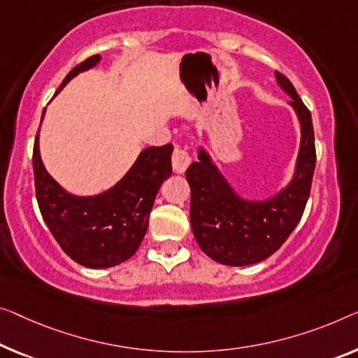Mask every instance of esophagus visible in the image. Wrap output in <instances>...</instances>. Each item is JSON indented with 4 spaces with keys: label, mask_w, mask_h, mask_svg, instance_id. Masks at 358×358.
<instances>
[{
    "label": "esophagus",
    "mask_w": 358,
    "mask_h": 358,
    "mask_svg": "<svg viewBox=\"0 0 358 358\" xmlns=\"http://www.w3.org/2000/svg\"><path fill=\"white\" fill-rule=\"evenodd\" d=\"M191 156L185 148H177L172 156V167L175 173H185V170L189 167Z\"/></svg>",
    "instance_id": "34e87169"
}]
</instances>
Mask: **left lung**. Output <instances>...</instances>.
Listing matches in <instances>:
<instances>
[{
	"label": "left lung",
	"mask_w": 358,
	"mask_h": 358,
	"mask_svg": "<svg viewBox=\"0 0 358 358\" xmlns=\"http://www.w3.org/2000/svg\"><path fill=\"white\" fill-rule=\"evenodd\" d=\"M280 88L289 96L301 124V145L292 178L266 199H246L234 191L204 148L186 170L191 188V228L202 252L218 264L244 266L262 262L281 248L297 227L315 170V138L312 115L296 88L275 72Z\"/></svg>",
	"instance_id": "1"
}]
</instances>
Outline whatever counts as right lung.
I'll list each match as a JSON object with an SVG mask.
<instances>
[{
  "label": "right lung",
  "instance_id": "add662e5",
  "mask_svg": "<svg viewBox=\"0 0 358 358\" xmlns=\"http://www.w3.org/2000/svg\"><path fill=\"white\" fill-rule=\"evenodd\" d=\"M99 61L101 56H92L73 67L57 93ZM43 117L45 110L41 120ZM38 140L40 130L34 146L36 201L43 220L64 252L88 268H109L130 259L145 238L159 188L172 173L173 146L146 148L112 188L94 196H77L46 172Z\"/></svg>",
  "mask_w": 358,
  "mask_h": 358
}]
</instances>
